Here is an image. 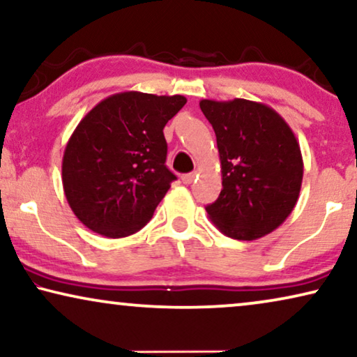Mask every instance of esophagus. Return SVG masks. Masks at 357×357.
Listing matches in <instances>:
<instances>
[{
	"instance_id": "34e87169",
	"label": "esophagus",
	"mask_w": 357,
	"mask_h": 357,
	"mask_svg": "<svg viewBox=\"0 0 357 357\" xmlns=\"http://www.w3.org/2000/svg\"><path fill=\"white\" fill-rule=\"evenodd\" d=\"M195 177H197V172H190V174H185L182 175V182L185 185H190L195 180Z\"/></svg>"
}]
</instances>
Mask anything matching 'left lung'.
<instances>
[{
    "label": "left lung",
    "instance_id": "1",
    "mask_svg": "<svg viewBox=\"0 0 357 357\" xmlns=\"http://www.w3.org/2000/svg\"><path fill=\"white\" fill-rule=\"evenodd\" d=\"M216 133L222 190L206 213L224 236L257 241L286 221L299 199L304 162L294 131L261 102L203 99Z\"/></svg>",
    "mask_w": 357,
    "mask_h": 357
}]
</instances>
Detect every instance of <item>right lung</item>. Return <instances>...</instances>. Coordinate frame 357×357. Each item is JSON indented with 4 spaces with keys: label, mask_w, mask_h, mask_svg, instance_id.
Returning a JSON list of instances; mask_svg holds the SVG:
<instances>
[{
    "label": "right lung",
    "mask_w": 357,
    "mask_h": 357,
    "mask_svg": "<svg viewBox=\"0 0 357 357\" xmlns=\"http://www.w3.org/2000/svg\"><path fill=\"white\" fill-rule=\"evenodd\" d=\"M183 96L119 92L87 112L68 139L61 180L66 202L87 229L109 238L138 232L175 175L165 167L164 126Z\"/></svg>",
    "instance_id": "right-lung-1"
}]
</instances>
